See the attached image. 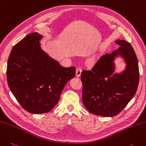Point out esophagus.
Returning <instances> with one entry per match:
<instances>
[{
  "label": "esophagus",
  "mask_w": 146,
  "mask_h": 146,
  "mask_svg": "<svg viewBox=\"0 0 146 146\" xmlns=\"http://www.w3.org/2000/svg\"><path fill=\"white\" fill-rule=\"evenodd\" d=\"M82 67H78V68H77V69L76 70V76L78 77L80 76L81 73H82Z\"/></svg>",
  "instance_id": "1"
}]
</instances>
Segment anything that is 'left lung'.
<instances>
[{
  "mask_svg": "<svg viewBox=\"0 0 146 146\" xmlns=\"http://www.w3.org/2000/svg\"><path fill=\"white\" fill-rule=\"evenodd\" d=\"M119 47L112 53L101 56L90 70L81 74L82 101L90 113L101 116H114L124 109L135 96L139 82L137 58L129 42H115ZM121 55L126 62V69L113 74V61Z\"/></svg>",
  "mask_w": 146,
  "mask_h": 146,
  "instance_id": "1",
  "label": "left lung"
}]
</instances>
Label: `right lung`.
<instances>
[{
  "mask_svg": "<svg viewBox=\"0 0 146 146\" xmlns=\"http://www.w3.org/2000/svg\"><path fill=\"white\" fill-rule=\"evenodd\" d=\"M42 35L26 36L14 45L7 66L8 86L23 109L46 113L58 104L65 85L76 74L75 66L64 68L40 47Z\"/></svg>",
  "mask_w": 146,
  "mask_h": 146,
  "instance_id": "add662e5",
  "label": "right lung"
}]
</instances>
